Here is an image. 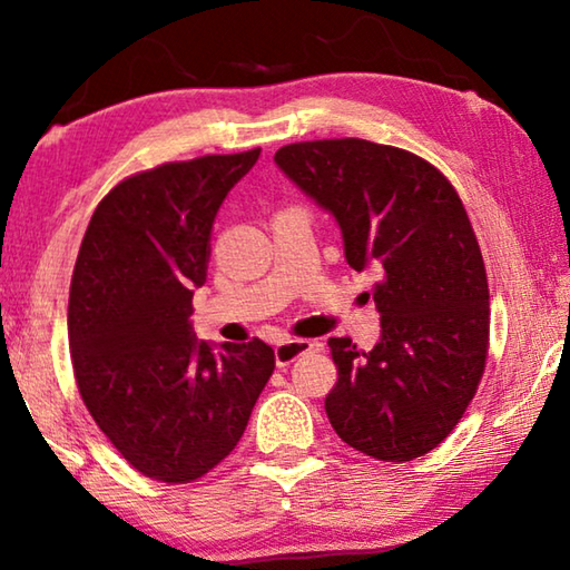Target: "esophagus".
<instances>
[{"mask_svg":"<svg viewBox=\"0 0 570 570\" xmlns=\"http://www.w3.org/2000/svg\"><path fill=\"white\" fill-rule=\"evenodd\" d=\"M314 350V342L306 340H284L274 346V356H276V366H288L296 362L298 356H304L306 352Z\"/></svg>","mask_w":570,"mask_h":570,"instance_id":"1","label":"esophagus"}]
</instances>
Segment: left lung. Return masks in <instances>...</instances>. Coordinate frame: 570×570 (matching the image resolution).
<instances>
[{
  "mask_svg": "<svg viewBox=\"0 0 570 570\" xmlns=\"http://www.w3.org/2000/svg\"><path fill=\"white\" fill-rule=\"evenodd\" d=\"M274 163L336 220L346 264L380 276L374 350L330 340L340 380L326 417L364 455L422 458L460 422L485 370L490 294L465 206L435 166L380 142H294Z\"/></svg>",
  "mask_w": 570,
  "mask_h": 570,
  "instance_id": "left-lung-1",
  "label": "left lung"
}]
</instances>
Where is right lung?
Masks as SVG:
<instances>
[{
	"label": "right lung",
	"mask_w": 570,
	"mask_h": 570,
	"mask_svg": "<svg viewBox=\"0 0 570 570\" xmlns=\"http://www.w3.org/2000/svg\"><path fill=\"white\" fill-rule=\"evenodd\" d=\"M258 156L166 163L118 183L77 254L67 314L77 387L115 450L153 480L214 470L274 372L262 340L214 346L190 324L218 208Z\"/></svg>",
	"instance_id": "obj_1"
}]
</instances>
